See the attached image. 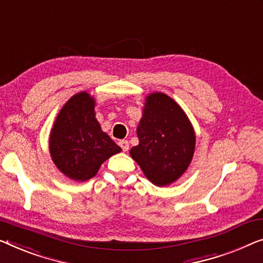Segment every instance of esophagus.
Returning a JSON list of instances; mask_svg holds the SVG:
<instances>
[{
	"label": "esophagus",
	"instance_id": "34e87169",
	"mask_svg": "<svg viewBox=\"0 0 263 263\" xmlns=\"http://www.w3.org/2000/svg\"><path fill=\"white\" fill-rule=\"evenodd\" d=\"M119 146L123 148L124 152H126L128 150V147H130V145H128L127 140H120L119 142Z\"/></svg>",
	"mask_w": 263,
	"mask_h": 263
}]
</instances>
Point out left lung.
Returning a JSON list of instances; mask_svg holds the SVG:
<instances>
[{"instance_id": "1", "label": "left lung", "mask_w": 263, "mask_h": 263, "mask_svg": "<svg viewBox=\"0 0 263 263\" xmlns=\"http://www.w3.org/2000/svg\"><path fill=\"white\" fill-rule=\"evenodd\" d=\"M137 135L139 144L131 148L130 155L157 186L176 182L189 167L195 152V131L181 106L169 96L148 94Z\"/></svg>"}]
</instances>
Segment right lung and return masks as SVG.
Segmentation results:
<instances>
[{"label":"right lung","mask_w":263,"mask_h":263,"mask_svg":"<svg viewBox=\"0 0 263 263\" xmlns=\"http://www.w3.org/2000/svg\"><path fill=\"white\" fill-rule=\"evenodd\" d=\"M96 100L87 92L73 96L60 109L49 137L54 164L65 176L85 182L101 164L121 148L101 131L96 118Z\"/></svg>","instance_id":"right-lung-1"}]
</instances>
